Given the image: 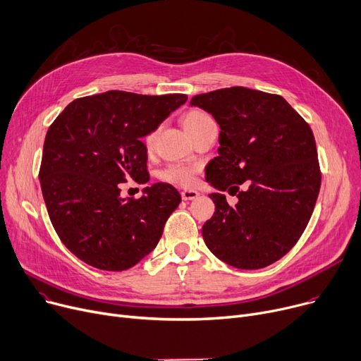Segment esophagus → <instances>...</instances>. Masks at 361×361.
Segmentation results:
<instances>
[{"instance_id":"esophagus-1","label":"esophagus","mask_w":361,"mask_h":361,"mask_svg":"<svg viewBox=\"0 0 361 361\" xmlns=\"http://www.w3.org/2000/svg\"><path fill=\"white\" fill-rule=\"evenodd\" d=\"M180 195H182L183 201H190V200H195L198 197V192L192 189H185V190H182Z\"/></svg>"}]
</instances>
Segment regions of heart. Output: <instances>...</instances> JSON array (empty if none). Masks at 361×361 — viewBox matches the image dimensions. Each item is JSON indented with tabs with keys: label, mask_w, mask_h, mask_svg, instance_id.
I'll return each instance as SVG.
<instances>
[{
	"label": "heart",
	"mask_w": 361,
	"mask_h": 361,
	"mask_svg": "<svg viewBox=\"0 0 361 361\" xmlns=\"http://www.w3.org/2000/svg\"><path fill=\"white\" fill-rule=\"evenodd\" d=\"M182 122H183V128L186 130V133L192 137L198 131H201L205 125L213 122V119L201 111H192V112L185 115ZM154 135H156L154 133L147 135V138H145L147 147H152V144L154 141ZM195 173H197L195 167L175 163V164H169L167 167H164L159 176L161 180L169 182V183H175V185H180V186H190L194 183Z\"/></svg>",
	"instance_id": "1"
}]
</instances>
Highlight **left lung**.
Returning <instances> with one entry per match:
<instances>
[{
	"mask_svg": "<svg viewBox=\"0 0 361 361\" xmlns=\"http://www.w3.org/2000/svg\"><path fill=\"white\" fill-rule=\"evenodd\" d=\"M190 104L213 115L221 130L207 182L239 198L231 207L223 194L209 195L216 213L202 226L204 242L235 268L268 267L298 243L319 195L310 126L281 96L246 87L197 94Z\"/></svg>",
	"mask_w": 361,
	"mask_h": 361,
	"instance_id": "1",
	"label": "left lung"
}]
</instances>
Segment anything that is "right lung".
I'll return each mask as SVG.
<instances>
[{
	"label": "right lung",
	"instance_id": "1",
	"mask_svg": "<svg viewBox=\"0 0 361 361\" xmlns=\"http://www.w3.org/2000/svg\"><path fill=\"white\" fill-rule=\"evenodd\" d=\"M186 99L111 90L73 100L49 126L39 171L42 195L61 242L82 262L123 271L157 246L179 192L160 182L141 198H121L119 185L148 182L141 138Z\"/></svg>",
	"mask_w": 361,
	"mask_h": 361
}]
</instances>
